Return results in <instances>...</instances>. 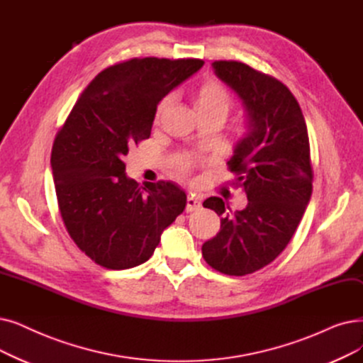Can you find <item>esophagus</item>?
I'll list each match as a JSON object with an SVG mask.
<instances>
[{
	"mask_svg": "<svg viewBox=\"0 0 363 363\" xmlns=\"http://www.w3.org/2000/svg\"><path fill=\"white\" fill-rule=\"evenodd\" d=\"M200 208H201V203H200L199 197H196V196L186 197V206H185L186 212H194V211H199Z\"/></svg>",
	"mask_w": 363,
	"mask_h": 363,
	"instance_id": "esophagus-1",
	"label": "esophagus"
}]
</instances>
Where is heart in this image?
I'll list each match as a JSON object with an SVG mask.
<instances>
[{
	"mask_svg": "<svg viewBox=\"0 0 363 363\" xmlns=\"http://www.w3.org/2000/svg\"><path fill=\"white\" fill-rule=\"evenodd\" d=\"M166 105L167 99L159 104L155 111V118H159L162 116ZM193 105L196 114H216L220 117H225L231 105L230 91L224 86V83H220L216 78H208V80H204L194 90ZM181 167L185 170L188 167V163L182 162Z\"/></svg>",
	"mask_w": 363,
	"mask_h": 363,
	"instance_id": "obj_1",
	"label": "heart"
}]
</instances>
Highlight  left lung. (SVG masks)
I'll list each match as a JSON object with an SVG mask.
<instances>
[{
  "instance_id": "obj_1",
  "label": "left lung",
  "mask_w": 363,
  "mask_h": 363,
  "mask_svg": "<svg viewBox=\"0 0 363 363\" xmlns=\"http://www.w3.org/2000/svg\"><path fill=\"white\" fill-rule=\"evenodd\" d=\"M212 67L246 109L247 132L227 164L249 203L231 213L220 197L203 201L220 216V230L201 254L216 272L245 276L281 254L306 212L313 190L308 133L299 104L274 77L235 60Z\"/></svg>"
}]
</instances>
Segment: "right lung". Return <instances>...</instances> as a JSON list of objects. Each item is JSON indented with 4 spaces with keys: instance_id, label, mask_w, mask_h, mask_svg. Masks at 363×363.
<instances>
[{
    "instance_id": "1",
    "label": "right lung",
    "mask_w": 363,
    "mask_h": 363,
    "mask_svg": "<svg viewBox=\"0 0 363 363\" xmlns=\"http://www.w3.org/2000/svg\"><path fill=\"white\" fill-rule=\"evenodd\" d=\"M203 64L135 57L109 67L93 78L55 138L50 163L62 220L74 243L105 269L148 261L185 209L178 185H139L125 177L123 159L150 138L159 102Z\"/></svg>"
}]
</instances>
